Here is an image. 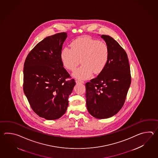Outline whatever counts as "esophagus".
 I'll return each mask as SVG.
<instances>
[{
	"mask_svg": "<svg viewBox=\"0 0 158 158\" xmlns=\"http://www.w3.org/2000/svg\"><path fill=\"white\" fill-rule=\"evenodd\" d=\"M76 82L77 84H84V82L83 81L80 80H76Z\"/></svg>",
	"mask_w": 158,
	"mask_h": 158,
	"instance_id": "obj_1",
	"label": "esophagus"
}]
</instances>
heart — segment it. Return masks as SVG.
<instances>
[{"label": "heart", "instance_id": "b5f03b06", "mask_svg": "<svg viewBox=\"0 0 158 158\" xmlns=\"http://www.w3.org/2000/svg\"><path fill=\"white\" fill-rule=\"evenodd\" d=\"M109 57L110 49L107 44L87 37L73 40L71 48L65 47L60 52L62 64L68 70L74 71L81 60L82 65L73 74L80 80L90 78L93 72L101 73L106 67Z\"/></svg>", "mask_w": 158, "mask_h": 158}]
</instances>
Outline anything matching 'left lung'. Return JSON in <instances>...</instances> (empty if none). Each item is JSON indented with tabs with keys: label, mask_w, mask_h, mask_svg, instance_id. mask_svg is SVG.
<instances>
[{
	"label": "left lung",
	"mask_w": 158,
	"mask_h": 158,
	"mask_svg": "<svg viewBox=\"0 0 158 158\" xmlns=\"http://www.w3.org/2000/svg\"><path fill=\"white\" fill-rule=\"evenodd\" d=\"M110 49L104 70L85 84L87 111L94 118H107L123 107L131 83L128 55L113 38L102 35Z\"/></svg>",
	"instance_id": "obj_1"
}]
</instances>
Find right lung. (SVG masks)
Masks as SVG:
<instances>
[{
  "mask_svg": "<svg viewBox=\"0 0 158 158\" xmlns=\"http://www.w3.org/2000/svg\"><path fill=\"white\" fill-rule=\"evenodd\" d=\"M67 37L63 32L45 38L24 63V93L34 112L46 120H56L65 113L76 84L74 79L68 80L71 76L61 60Z\"/></svg>",
  "mask_w": 158,
  "mask_h": 158,
  "instance_id": "1",
  "label": "right lung"
}]
</instances>
